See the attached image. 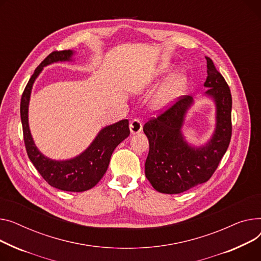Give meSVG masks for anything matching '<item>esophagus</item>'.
Segmentation results:
<instances>
[{
  "label": "esophagus",
  "mask_w": 261,
  "mask_h": 261,
  "mask_svg": "<svg viewBox=\"0 0 261 261\" xmlns=\"http://www.w3.org/2000/svg\"><path fill=\"white\" fill-rule=\"evenodd\" d=\"M129 129H130V133L132 134H138L140 133L142 130V123L141 121L138 119V118H135L133 121H130V124H129Z\"/></svg>",
  "instance_id": "obj_1"
}]
</instances>
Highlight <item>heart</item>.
Segmentation results:
<instances>
[{
	"label": "heart",
	"instance_id": "obj_1",
	"mask_svg": "<svg viewBox=\"0 0 261 261\" xmlns=\"http://www.w3.org/2000/svg\"><path fill=\"white\" fill-rule=\"evenodd\" d=\"M170 70V64L162 63L155 70L150 71L148 74L143 76L136 84L137 88L142 89L150 85L154 81L159 79L160 76ZM188 84V78L185 73L177 72L167 79V81L161 86L157 95L152 101V106L157 111H161L170 106L177 98L185 91Z\"/></svg>",
	"mask_w": 261,
	"mask_h": 261
}]
</instances>
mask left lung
Masks as SVG:
<instances>
[{
  "label": "left lung",
  "mask_w": 261,
  "mask_h": 261,
  "mask_svg": "<svg viewBox=\"0 0 261 261\" xmlns=\"http://www.w3.org/2000/svg\"><path fill=\"white\" fill-rule=\"evenodd\" d=\"M207 78L205 95L216 104V128L203 146L190 145L182 135L185 117L194 100L181 97L143 126L149 151L145 176L156 191L180 194L206 182L216 171L232 137V95L222 74L205 57Z\"/></svg>",
  "instance_id": "left-lung-1"
}]
</instances>
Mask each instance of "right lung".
I'll return each instance as SVG.
<instances>
[{"label":"right lung","instance_id":"right-lung-1","mask_svg":"<svg viewBox=\"0 0 261 261\" xmlns=\"http://www.w3.org/2000/svg\"><path fill=\"white\" fill-rule=\"evenodd\" d=\"M72 50L53 51L36 68L21 98V121L27 155L49 186L66 192H84L94 188L106 173L114 149L129 136L128 120H121L100 130L82 154L69 160L57 161L45 157L36 146L28 124V105L33 85L43 67L55 62L70 61Z\"/></svg>","mask_w":261,"mask_h":261}]
</instances>
